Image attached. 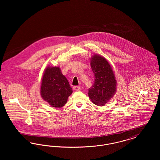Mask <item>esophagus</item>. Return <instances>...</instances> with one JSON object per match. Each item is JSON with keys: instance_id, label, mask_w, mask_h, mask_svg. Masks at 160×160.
Wrapping results in <instances>:
<instances>
[{"instance_id": "1", "label": "esophagus", "mask_w": 160, "mask_h": 160, "mask_svg": "<svg viewBox=\"0 0 160 160\" xmlns=\"http://www.w3.org/2000/svg\"><path fill=\"white\" fill-rule=\"evenodd\" d=\"M73 89H74V91H80V86H75L73 87Z\"/></svg>"}]
</instances>
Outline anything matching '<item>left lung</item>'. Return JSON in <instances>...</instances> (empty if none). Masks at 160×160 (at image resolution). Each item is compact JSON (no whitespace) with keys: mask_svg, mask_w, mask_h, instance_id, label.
Returning <instances> with one entry per match:
<instances>
[{"mask_svg":"<svg viewBox=\"0 0 160 160\" xmlns=\"http://www.w3.org/2000/svg\"><path fill=\"white\" fill-rule=\"evenodd\" d=\"M91 66L95 82L89 89L88 95L93 104L102 106L114 96L116 80L110 65L104 58L93 55L91 59Z\"/></svg>","mask_w":160,"mask_h":160,"instance_id":"obj_1","label":"left lung"}]
</instances>
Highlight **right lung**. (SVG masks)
<instances>
[{
	"instance_id": "right-lung-1",
	"label": "right lung",
	"mask_w": 160,
	"mask_h": 160,
	"mask_svg": "<svg viewBox=\"0 0 160 160\" xmlns=\"http://www.w3.org/2000/svg\"><path fill=\"white\" fill-rule=\"evenodd\" d=\"M72 90L59 67H48L41 81L40 93L44 101L53 107L61 108L67 103Z\"/></svg>"
}]
</instances>
